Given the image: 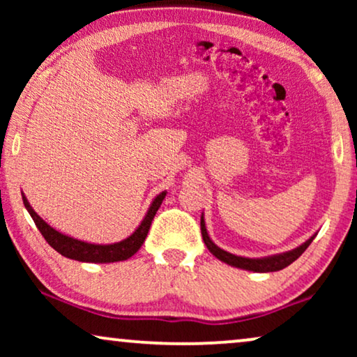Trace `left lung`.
Returning <instances> with one entry per match:
<instances>
[{
	"label": "left lung",
	"instance_id": "obj_1",
	"mask_svg": "<svg viewBox=\"0 0 357 357\" xmlns=\"http://www.w3.org/2000/svg\"><path fill=\"white\" fill-rule=\"evenodd\" d=\"M202 236L204 241V245L208 247V250L213 253L218 260H221L224 263H227L229 266L234 268H241V270H247V271H253V273H271V271H280L282 268L289 266L292 261H296L302 253L305 252V248L310 245L312 241H314L317 232L312 236L310 238H307L304 243H301L299 247L292 248V250L282 252V253H276V255H268V257H260V258H248V257H241V255H234L231 252L222 250L221 247H218L216 243L211 241L209 237L208 229H206V222H204V214L202 213Z\"/></svg>",
	"mask_w": 357,
	"mask_h": 357
}]
</instances>
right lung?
Instances as JSON below:
<instances>
[{
  "label": "right lung",
  "instance_id": "right-lung-1",
  "mask_svg": "<svg viewBox=\"0 0 357 357\" xmlns=\"http://www.w3.org/2000/svg\"><path fill=\"white\" fill-rule=\"evenodd\" d=\"M22 193V192H21ZM167 192H160L158 197L153 199V203L149 204L148 211H146L143 221L139 222V226L135 229L133 234H130L128 237L123 241L115 242V243H92L84 242L79 238H75L71 236H66L56 229H53L50 224H47L38 214L33 211L31 203L27 202L26 195L22 193V202L24 206L31 214V218L36 222V226L43 238L48 242V245L60 253V255L70 258V260H77L84 263H114V261H123L128 260L130 257H133L136 252L139 250L148 236L151 222L158 213V209L162 204V199L165 198Z\"/></svg>",
  "mask_w": 357,
  "mask_h": 357
}]
</instances>
